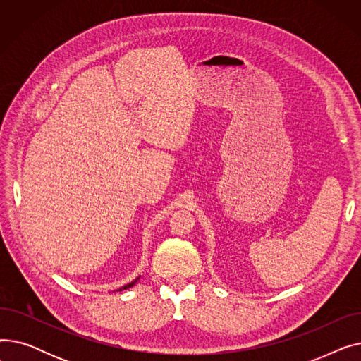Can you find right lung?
<instances>
[{"label": "right lung", "instance_id": "obj_1", "mask_svg": "<svg viewBox=\"0 0 361 361\" xmlns=\"http://www.w3.org/2000/svg\"><path fill=\"white\" fill-rule=\"evenodd\" d=\"M137 279H139V276L136 278V279H133L131 282H128V283H126V286L124 287H121V288H118L117 291H123V290H127V288H130V287H133V286H135V283L137 282Z\"/></svg>", "mask_w": 361, "mask_h": 361}]
</instances>
